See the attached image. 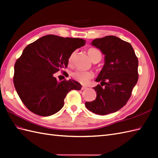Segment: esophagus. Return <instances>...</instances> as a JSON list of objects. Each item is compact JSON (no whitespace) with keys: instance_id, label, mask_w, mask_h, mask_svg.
I'll use <instances>...</instances> for the list:
<instances>
[{"instance_id":"esophagus-1","label":"esophagus","mask_w":158,"mask_h":158,"mask_svg":"<svg viewBox=\"0 0 158 158\" xmlns=\"http://www.w3.org/2000/svg\"><path fill=\"white\" fill-rule=\"evenodd\" d=\"M87 88V87H86V86H82V90H86Z\"/></svg>"}]
</instances>
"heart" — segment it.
I'll return each instance as SVG.
<instances>
[{"mask_svg": "<svg viewBox=\"0 0 158 158\" xmlns=\"http://www.w3.org/2000/svg\"><path fill=\"white\" fill-rule=\"evenodd\" d=\"M88 54L90 57L92 61H93L96 60H101L102 57V53L100 50L96 49V48H90L88 49ZM75 56V52H73L71 53L68 58V62L69 64H71L73 58ZM93 74L91 72L88 71H82V70H76L72 73V76L77 81L82 83V84H86L87 83L89 80L92 78Z\"/></svg>", "mask_w": 158, "mask_h": 158, "instance_id": "1", "label": "heart"}]
</instances>
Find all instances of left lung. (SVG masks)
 I'll list each match as a JSON object with an SVG mask.
<instances>
[{
	"label": "left lung",
	"instance_id": "8db88e82",
	"mask_svg": "<svg viewBox=\"0 0 158 158\" xmlns=\"http://www.w3.org/2000/svg\"><path fill=\"white\" fill-rule=\"evenodd\" d=\"M91 44L105 55V64L95 80L101 82L93 88L97 98L86 107L97 114L114 113L126 105L137 82L138 59L131 45L116 36L98 38Z\"/></svg>",
	"mask_w": 158,
	"mask_h": 158
}]
</instances>
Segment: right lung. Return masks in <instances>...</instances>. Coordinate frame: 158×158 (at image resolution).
Masks as SVG:
<instances>
[{"label":"right lung","mask_w":158,"mask_h":158,"mask_svg":"<svg viewBox=\"0 0 158 158\" xmlns=\"http://www.w3.org/2000/svg\"><path fill=\"white\" fill-rule=\"evenodd\" d=\"M85 43L80 38L48 35L24 49L15 64L13 82L19 98L30 111L50 116L62 108L69 92L81 89V84L75 80L58 82L54 74L63 72L71 53Z\"/></svg>","instance_id":"right-lung-1"}]
</instances>
